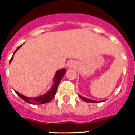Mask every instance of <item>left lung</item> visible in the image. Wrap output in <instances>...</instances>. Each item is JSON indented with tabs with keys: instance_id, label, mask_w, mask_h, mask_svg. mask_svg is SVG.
Instances as JSON below:
<instances>
[{
	"instance_id": "1",
	"label": "left lung",
	"mask_w": 135,
	"mask_h": 135,
	"mask_svg": "<svg viewBox=\"0 0 135 135\" xmlns=\"http://www.w3.org/2000/svg\"><path fill=\"white\" fill-rule=\"evenodd\" d=\"M80 97L81 98V99L86 102H90V103H98V102H102V101H95V100H92V99H88L86 97H82L80 95H79Z\"/></svg>"
}]
</instances>
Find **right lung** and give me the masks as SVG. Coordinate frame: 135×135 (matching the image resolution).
Wrapping results in <instances>:
<instances>
[{
  "label": "right lung",
  "instance_id": "obj_1",
  "mask_svg": "<svg viewBox=\"0 0 135 135\" xmlns=\"http://www.w3.org/2000/svg\"><path fill=\"white\" fill-rule=\"evenodd\" d=\"M22 45H20L19 46L18 48L16 49V50L14 51L13 53V55H12V58L10 60L9 63L12 61L13 57V55L15 54L16 52L21 47ZM66 72V69H62L61 70H58V71H56V73H55V77H54V84L51 86L50 90H49L46 93H45L42 95L40 96H38V97H27V96H25L22 94H20V93L17 92L16 91V93L20 97V98H22L25 102H26L29 103V104H45V103H48L51 100L55 95V93L57 92V86H58L61 80H62V78H63V76L64 75V74Z\"/></svg>",
  "mask_w": 135,
  "mask_h": 135
}]
</instances>
